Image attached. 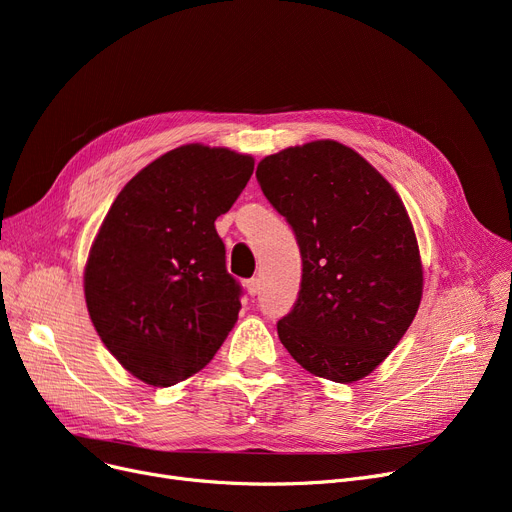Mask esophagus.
<instances>
[{
    "mask_svg": "<svg viewBox=\"0 0 512 512\" xmlns=\"http://www.w3.org/2000/svg\"><path fill=\"white\" fill-rule=\"evenodd\" d=\"M245 288H247V292L251 294V297H255V294H259V290H261V280L259 278H251V280L245 282Z\"/></svg>",
    "mask_w": 512,
    "mask_h": 512,
    "instance_id": "34e87169",
    "label": "esophagus"
}]
</instances>
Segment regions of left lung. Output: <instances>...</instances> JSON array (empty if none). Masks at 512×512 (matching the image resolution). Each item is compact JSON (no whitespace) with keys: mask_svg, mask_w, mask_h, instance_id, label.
<instances>
[{"mask_svg":"<svg viewBox=\"0 0 512 512\" xmlns=\"http://www.w3.org/2000/svg\"><path fill=\"white\" fill-rule=\"evenodd\" d=\"M263 195L297 236L303 280L278 336L317 378L353 384L405 336L423 294V265L405 203L365 157L311 141L257 166Z\"/></svg>","mask_w":512,"mask_h":512,"instance_id":"obj_1","label":"left lung"}]
</instances>
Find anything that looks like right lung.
Segmentation results:
<instances>
[{
  "label": "right lung",
  "instance_id": "add662e5",
  "mask_svg": "<svg viewBox=\"0 0 512 512\" xmlns=\"http://www.w3.org/2000/svg\"><path fill=\"white\" fill-rule=\"evenodd\" d=\"M255 159L191 143L145 166L107 211L85 265L89 317L116 361L168 388L201 371L240 309L215 220L247 186Z\"/></svg>",
  "mask_w": 512,
  "mask_h": 512
}]
</instances>
